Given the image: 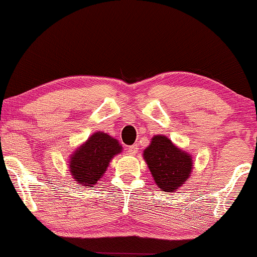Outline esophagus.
<instances>
[{"instance_id":"34e87169","label":"esophagus","mask_w":257,"mask_h":257,"mask_svg":"<svg viewBox=\"0 0 257 257\" xmlns=\"http://www.w3.org/2000/svg\"><path fill=\"white\" fill-rule=\"evenodd\" d=\"M138 145H133V146L128 147V153L132 154V156H135V154L138 153Z\"/></svg>"}]
</instances>
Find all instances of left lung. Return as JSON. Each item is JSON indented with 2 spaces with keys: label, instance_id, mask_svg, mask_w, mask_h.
Listing matches in <instances>:
<instances>
[{
  "label": "left lung",
  "instance_id": "obj_1",
  "mask_svg": "<svg viewBox=\"0 0 257 257\" xmlns=\"http://www.w3.org/2000/svg\"><path fill=\"white\" fill-rule=\"evenodd\" d=\"M152 177L162 191L171 193L182 187L193 170V159L181 148L175 146L169 138L156 135L144 151Z\"/></svg>",
  "mask_w": 257,
  "mask_h": 257
}]
</instances>
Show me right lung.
<instances>
[{"instance_id": "right-lung-1", "label": "right lung", "mask_w": 257, "mask_h": 257, "mask_svg": "<svg viewBox=\"0 0 257 257\" xmlns=\"http://www.w3.org/2000/svg\"><path fill=\"white\" fill-rule=\"evenodd\" d=\"M120 152L122 146L118 140L106 133H94L70 156V174L76 183L92 187L103 177L110 160Z\"/></svg>"}]
</instances>
